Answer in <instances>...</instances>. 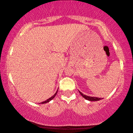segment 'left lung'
<instances>
[{
  "mask_svg": "<svg viewBox=\"0 0 133 133\" xmlns=\"http://www.w3.org/2000/svg\"><path fill=\"white\" fill-rule=\"evenodd\" d=\"M80 94H81V95L83 97H84V98H85L86 100H90V101H98V100H102V98H98V97H89V96H87V95H84V94H82V93H81L80 91H79Z\"/></svg>",
  "mask_w": 133,
  "mask_h": 133,
  "instance_id": "left-lung-1",
  "label": "left lung"
}]
</instances>
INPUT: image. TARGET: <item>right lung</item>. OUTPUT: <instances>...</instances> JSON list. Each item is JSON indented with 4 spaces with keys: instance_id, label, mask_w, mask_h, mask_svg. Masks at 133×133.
<instances>
[{
    "instance_id": "1",
    "label": "right lung",
    "mask_w": 133,
    "mask_h": 133,
    "mask_svg": "<svg viewBox=\"0 0 133 133\" xmlns=\"http://www.w3.org/2000/svg\"><path fill=\"white\" fill-rule=\"evenodd\" d=\"M57 92L55 93V94H54V95H53V96H52V97H51V98H48V100H46V101H44V102H41V103H48V102H49V101H51V100H52V99H53L54 98V97H55L56 95V94H57Z\"/></svg>"
}]
</instances>
